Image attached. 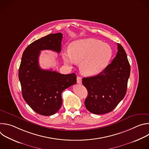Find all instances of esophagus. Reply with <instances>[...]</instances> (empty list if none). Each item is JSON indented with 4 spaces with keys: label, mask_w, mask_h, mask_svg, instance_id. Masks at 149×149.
I'll use <instances>...</instances> for the list:
<instances>
[{
    "label": "esophagus",
    "mask_w": 149,
    "mask_h": 149,
    "mask_svg": "<svg viewBox=\"0 0 149 149\" xmlns=\"http://www.w3.org/2000/svg\"><path fill=\"white\" fill-rule=\"evenodd\" d=\"M77 83H78V84H81V83H82V78H81V77H77Z\"/></svg>",
    "instance_id": "34e87169"
}]
</instances>
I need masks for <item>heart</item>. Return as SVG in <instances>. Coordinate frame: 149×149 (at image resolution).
Returning <instances> with one entry per match:
<instances>
[{
	"label": "heart",
	"instance_id": "1",
	"mask_svg": "<svg viewBox=\"0 0 149 149\" xmlns=\"http://www.w3.org/2000/svg\"><path fill=\"white\" fill-rule=\"evenodd\" d=\"M111 47L99 39L86 38L75 40L70 44L69 51L63 52V59L68 65L81 62L83 74L93 76L104 70L112 57Z\"/></svg>",
	"mask_w": 149,
	"mask_h": 149
}]
</instances>
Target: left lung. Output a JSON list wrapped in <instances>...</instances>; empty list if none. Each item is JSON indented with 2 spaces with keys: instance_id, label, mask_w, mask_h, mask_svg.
Returning <instances> with one entry per match:
<instances>
[{
  "instance_id": "obj_1",
  "label": "left lung",
  "mask_w": 149,
  "mask_h": 149,
  "mask_svg": "<svg viewBox=\"0 0 149 149\" xmlns=\"http://www.w3.org/2000/svg\"><path fill=\"white\" fill-rule=\"evenodd\" d=\"M117 49L116 57L102 72L82 78V84L88 91L85 105L93 114L111 112L126 94L130 66L124 48L119 44Z\"/></svg>"
}]
</instances>
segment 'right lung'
I'll return each mask as SVG.
<instances>
[{"mask_svg": "<svg viewBox=\"0 0 149 149\" xmlns=\"http://www.w3.org/2000/svg\"><path fill=\"white\" fill-rule=\"evenodd\" d=\"M62 39L61 33H51L33 42L25 49L21 59L19 79L22 96L33 111L42 116L56 113L62 105V92L77 82L74 73L62 74L39 67L40 51L59 53Z\"/></svg>", "mask_w": 149, "mask_h": 149, "instance_id": "right-lung-1", "label": "right lung"}]
</instances>
